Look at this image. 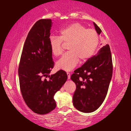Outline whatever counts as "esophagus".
Returning <instances> with one entry per match:
<instances>
[{
	"label": "esophagus",
	"instance_id": "1",
	"mask_svg": "<svg viewBox=\"0 0 131 131\" xmlns=\"http://www.w3.org/2000/svg\"><path fill=\"white\" fill-rule=\"evenodd\" d=\"M67 75H68V79H70V74L69 73H67Z\"/></svg>",
	"mask_w": 131,
	"mask_h": 131
}]
</instances>
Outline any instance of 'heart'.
Segmentation results:
<instances>
[{"instance_id":"obj_1","label":"heart","mask_w":131,"mask_h":131,"mask_svg":"<svg viewBox=\"0 0 131 131\" xmlns=\"http://www.w3.org/2000/svg\"><path fill=\"white\" fill-rule=\"evenodd\" d=\"M62 42L68 44L69 51L56 63L58 69L70 71L79 62H85L94 54L99 46L100 37L94 29H87L79 23L68 25L59 31V37L52 36L49 40L52 53L58 57L62 53Z\"/></svg>"}]
</instances>
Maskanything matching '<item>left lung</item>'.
<instances>
[{"label": "left lung", "instance_id": "1", "mask_svg": "<svg viewBox=\"0 0 131 131\" xmlns=\"http://www.w3.org/2000/svg\"><path fill=\"white\" fill-rule=\"evenodd\" d=\"M99 34L101 30L93 23ZM113 62L108 44L100 49L98 55L91 57L71 75L75 83L73 101L74 107L83 113H91L98 108L107 95L113 75Z\"/></svg>", "mask_w": 131, "mask_h": 131}]
</instances>
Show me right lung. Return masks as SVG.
I'll use <instances>...</instances> for the list:
<instances>
[{"mask_svg": "<svg viewBox=\"0 0 131 131\" xmlns=\"http://www.w3.org/2000/svg\"><path fill=\"white\" fill-rule=\"evenodd\" d=\"M51 25V19L36 22L25 41L18 66L22 96L27 106L40 115L56 108L53 97L68 79L62 70L48 75L54 65L49 43Z\"/></svg>", "mask_w": 131, "mask_h": 131, "instance_id": "obj_1", "label": "right lung"}]
</instances>
